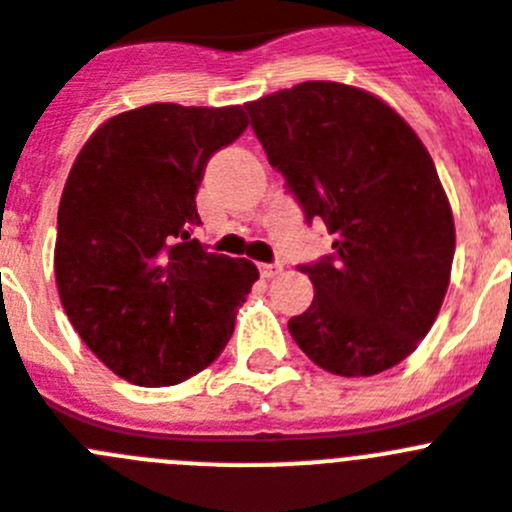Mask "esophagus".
Masks as SVG:
<instances>
[{"label": "esophagus", "instance_id": "obj_1", "mask_svg": "<svg viewBox=\"0 0 512 512\" xmlns=\"http://www.w3.org/2000/svg\"><path fill=\"white\" fill-rule=\"evenodd\" d=\"M283 273V265H280V262H273V265H260V275L262 278H275V275H280Z\"/></svg>", "mask_w": 512, "mask_h": 512}]
</instances>
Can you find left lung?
Masks as SVG:
<instances>
[{
    "mask_svg": "<svg viewBox=\"0 0 512 512\" xmlns=\"http://www.w3.org/2000/svg\"><path fill=\"white\" fill-rule=\"evenodd\" d=\"M252 130L334 255L301 265L313 301L288 321L311 362L370 377L434 326L457 247L436 165L411 124L357 86L306 81L250 101Z\"/></svg>",
    "mask_w": 512,
    "mask_h": 512,
    "instance_id": "8db88e82",
    "label": "left lung"
}]
</instances>
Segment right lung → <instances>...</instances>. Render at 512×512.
<instances>
[{
	"label": "right lung",
	"mask_w": 512,
	"mask_h": 512,
	"mask_svg": "<svg viewBox=\"0 0 512 512\" xmlns=\"http://www.w3.org/2000/svg\"><path fill=\"white\" fill-rule=\"evenodd\" d=\"M245 130V107L147 104L101 124L68 173L55 283L73 329L122 380L178 385L227 347L260 273L191 232L206 163Z\"/></svg>",
	"instance_id": "obj_1"
}]
</instances>
